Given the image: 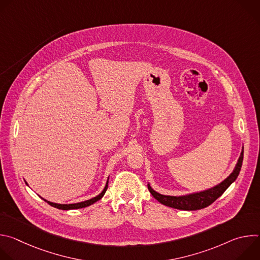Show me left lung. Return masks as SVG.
Masks as SVG:
<instances>
[{
    "instance_id": "obj_1",
    "label": "left lung",
    "mask_w": 260,
    "mask_h": 260,
    "mask_svg": "<svg viewBox=\"0 0 260 260\" xmlns=\"http://www.w3.org/2000/svg\"><path fill=\"white\" fill-rule=\"evenodd\" d=\"M243 158H244V147L242 148V152L241 155L238 159V162L232 172V174L219 183L216 186L201 191V192H196V193H190L186 196H180V197H172V196H164L155 190L150 186V184L148 183V189H149L150 193L152 197L157 200L160 204L174 208V209H179V210H185V211H194V210H201L204 209L208 206H210L212 203H214L219 197L223 194V192L231 186V184L236 181L238 178L242 164H243Z\"/></svg>"
}]
</instances>
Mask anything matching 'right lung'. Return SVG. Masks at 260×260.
Here are the masks:
<instances>
[{"label": "right lung", "mask_w": 260, "mask_h": 260, "mask_svg": "<svg viewBox=\"0 0 260 260\" xmlns=\"http://www.w3.org/2000/svg\"><path fill=\"white\" fill-rule=\"evenodd\" d=\"M108 182H109V178H108V180H107L105 188L103 189V191H102L99 196H96V197H94V198H92V199H90V200L81 202V203H76V204H56V203H51V202H49V201H46V200H44V199H43V200H44L47 204H49L50 206H52V207H54V208H57V209H59V210H74V209L85 208V207H88V206L94 204L95 202H98L99 200H101V199L104 197V194H105V192H106V190H107V188H108ZM25 184L27 185L26 182H25Z\"/></svg>", "instance_id": "right-lung-1"}]
</instances>
